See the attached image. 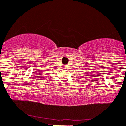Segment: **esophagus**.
<instances>
[{
	"instance_id": "obj_1",
	"label": "esophagus",
	"mask_w": 126,
	"mask_h": 126,
	"mask_svg": "<svg viewBox=\"0 0 126 126\" xmlns=\"http://www.w3.org/2000/svg\"><path fill=\"white\" fill-rule=\"evenodd\" d=\"M65 66V67H67V65H65V66Z\"/></svg>"
}]
</instances>
